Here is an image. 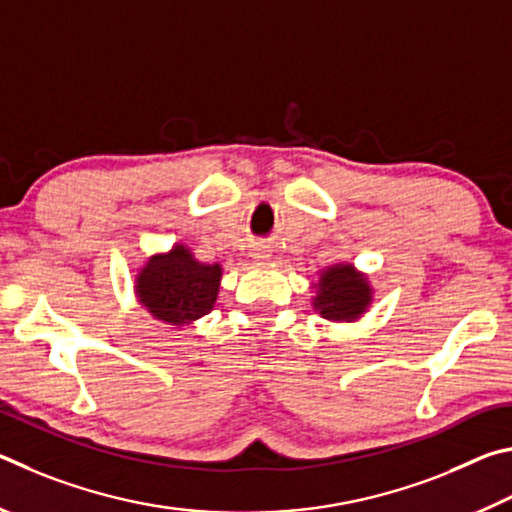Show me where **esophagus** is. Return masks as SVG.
<instances>
[{
    "label": "esophagus",
    "instance_id": "1",
    "mask_svg": "<svg viewBox=\"0 0 512 512\" xmlns=\"http://www.w3.org/2000/svg\"><path fill=\"white\" fill-rule=\"evenodd\" d=\"M253 257H255V259H266L268 253H266L264 248H257V253H253Z\"/></svg>",
    "mask_w": 512,
    "mask_h": 512
}]
</instances>
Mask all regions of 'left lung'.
Returning a JSON list of instances; mask_svg holds the SVG:
<instances>
[{
	"instance_id": "left-lung-1",
	"label": "left lung",
	"mask_w": 512,
	"mask_h": 512,
	"mask_svg": "<svg viewBox=\"0 0 512 512\" xmlns=\"http://www.w3.org/2000/svg\"><path fill=\"white\" fill-rule=\"evenodd\" d=\"M372 300L368 280L352 264H336L320 275L314 307L327 320L359 318Z\"/></svg>"
}]
</instances>
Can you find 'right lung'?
<instances>
[{"mask_svg": "<svg viewBox=\"0 0 512 512\" xmlns=\"http://www.w3.org/2000/svg\"><path fill=\"white\" fill-rule=\"evenodd\" d=\"M221 266L201 264L185 246L151 257L137 275V298L151 314L169 325H189L210 314L219 293Z\"/></svg>", "mask_w": 512, "mask_h": 512, "instance_id": "right-lung-1", "label": "right lung"}]
</instances>
